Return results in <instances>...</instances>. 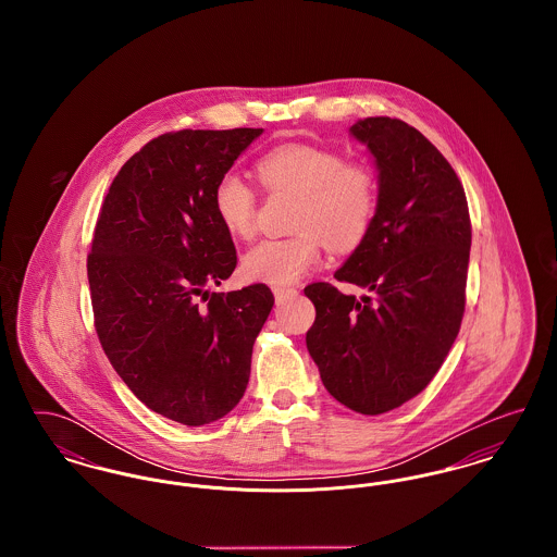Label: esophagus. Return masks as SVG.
Segmentation results:
<instances>
[{
    "label": "esophagus",
    "instance_id": "obj_1",
    "mask_svg": "<svg viewBox=\"0 0 557 557\" xmlns=\"http://www.w3.org/2000/svg\"><path fill=\"white\" fill-rule=\"evenodd\" d=\"M273 294H275V300L282 302V300H286V298H290V296H296L298 290H296V288H286V286H275Z\"/></svg>",
    "mask_w": 557,
    "mask_h": 557
}]
</instances>
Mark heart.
Returning <instances> with one entry per match:
<instances>
[{"label":"heart","instance_id":"obj_1","mask_svg":"<svg viewBox=\"0 0 557 557\" xmlns=\"http://www.w3.org/2000/svg\"><path fill=\"white\" fill-rule=\"evenodd\" d=\"M263 186L298 198L290 238L263 239L242 259L252 282L286 286L302 277L321 257L323 239L334 250H350L370 230L375 212V177L361 162H345L336 150L286 144L257 162ZM212 209L232 238L255 234L257 196L236 173H225L212 191Z\"/></svg>","mask_w":557,"mask_h":557}]
</instances>
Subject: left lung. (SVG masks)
I'll use <instances>...</instances> for the list:
<instances>
[{"instance_id":"left-lung-1","label":"left lung","mask_w":557,"mask_h":557,"mask_svg":"<svg viewBox=\"0 0 557 557\" xmlns=\"http://www.w3.org/2000/svg\"><path fill=\"white\" fill-rule=\"evenodd\" d=\"M350 137L373 159L377 202L334 277L371 294L307 286L315 305L307 348L332 397L380 416L420 395L449 355L466 307L472 225L461 182L418 129L370 116Z\"/></svg>"}]
</instances>
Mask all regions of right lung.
I'll return each mask as SVG.
<instances>
[{"label": "right lung", "mask_w": 557, "mask_h": 557, "mask_svg": "<svg viewBox=\"0 0 557 557\" xmlns=\"http://www.w3.org/2000/svg\"><path fill=\"white\" fill-rule=\"evenodd\" d=\"M261 133L148 141L121 166L96 223L87 277L98 338L133 395L180 424H211L238 405L273 307L265 284L209 290L238 263L212 191Z\"/></svg>", "instance_id": "1"}]
</instances>
